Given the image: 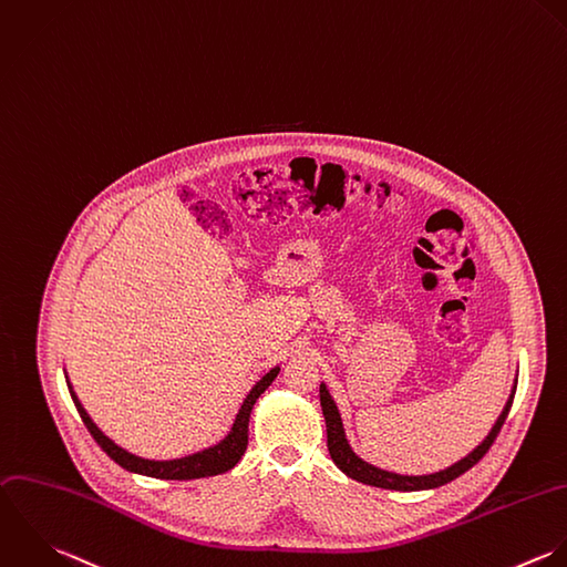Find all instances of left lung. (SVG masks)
Wrapping results in <instances>:
<instances>
[{
    "label": "left lung",
    "mask_w": 567,
    "mask_h": 567,
    "mask_svg": "<svg viewBox=\"0 0 567 567\" xmlns=\"http://www.w3.org/2000/svg\"><path fill=\"white\" fill-rule=\"evenodd\" d=\"M319 398H321V409H323V415H326V426H328V451L334 460V464L346 473L350 475L352 480L357 482H363V484H370V486H378V488H391V491H424V488H437V486H444L449 482H453L455 477H460L462 473H466L468 468H473L486 453L488 449L493 446L495 437L499 435L506 417H508V411L513 406V398H515V389L502 411V415L497 417L493 431L488 433V437L471 453L466 455L464 460H460L457 464L449 466L446 471H440V473H433V475H420V477H409V475H395V473H389V471H380L377 466L363 462L348 444L346 440V431H343V422H341V415H339V409L334 404V400L330 398L326 384H321L319 389Z\"/></svg>",
    "instance_id": "left-lung-1"
}]
</instances>
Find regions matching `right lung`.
<instances>
[{
  "mask_svg": "<svg viewBox=\"0 0 567 567\" xmlns=\"http://www.w3.org/2000/svg\"><path fill=\"white\" fill-rule=\"evenodd\" d=\"M279 374V368L270 370L266 377L261 378L252 389L250 393L246 395L237 417H235V424L230 429V433L215 446L202 451V453H195L189 457H181V460H169V462H154V460H143V457H136L132 453H127L125 449H121L118 444H114L94 422L92 417L87 415V411L83 409V404L79 402L76 393L72 391L70 386V395L74 400V406L81 415V420L85 422L87 431L92 433V437L99 442V446L116 462L121 464L125 471H132V473H141V475H150V477H158V480H197V477H210V475H219V473H226L230 471L239 457L244 455L246 451V444H248V417H250V411H252V404L255 400L270 386V382Z\"/></svg>",
  "mask_w": 567,
  "mask_h": 567,
  "instance_id": "obj_1",
  "label": "right lung"
}]
</instances>
